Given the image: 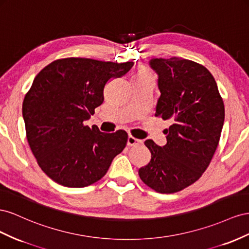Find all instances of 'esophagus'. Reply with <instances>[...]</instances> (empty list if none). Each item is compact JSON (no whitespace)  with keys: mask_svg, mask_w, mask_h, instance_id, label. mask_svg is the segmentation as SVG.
Segmentation results:
<instances>
[{"mask_svg":"<svg viewBox=\"0 0 249 249\" xmlns=\"http://www.w3.org/2000/svg\"><path fill=\"white\" fill-rule=\"evenodd\" d=\"M142 143H143V142L141 140H138L131 136H129L128 139H127V145L128 146H137V145H141Z\"/></svg>","mask_w":249,"mask_h":249,"instance_id":"34e87169","label":"esophagus"}]
</instances>
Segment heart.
<instances>
[{
  "label": "heart",
  "instance_id": "b5f03b06",
  "mask_svg": "<svg viewBox=\"0 0 249 249\" xmlns=\"http://www.w3.org/2000/svg\"><path fill=\"white\" fill-rule=\"evenodd\" d=\"M149 76H151L150 73H149L147 70H144V69L140 70L139 72L134 75V77H149Z\"/></svg>",
  "mask_w": 249,
  "mask_h": 249
}]
</instances>
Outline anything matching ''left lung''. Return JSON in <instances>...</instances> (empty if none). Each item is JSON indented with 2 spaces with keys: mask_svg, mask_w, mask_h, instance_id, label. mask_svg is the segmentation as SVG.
I'll return each mask as SVG.
<instances>
[{
  "mask_svg": "<svg viewBox=\"0 0 249 249\" xmlns=\"http://www.w3.org/2000/svg\"><path fill=\"white\" fill-rule=\"evenodd\" d=\"M160 97L155 116L171 120L167 144L145 141L149 164L139 170L148 187L175 193L194 183L214 155L224 123V104L214 77L204 67L178 57L152 58Z\"/></svg>",
  "mask_w": 249,
  "mask_h": 249,
  "instance_id": "left-lung-1",
  "label": "left lung"
}]
</instances>
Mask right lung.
<instances>
[{"mask_svg": "<svg viewBox=\"0 0 249 249\" xmlns=\"http://www.w3.org/2000/svg\"><path fill=\"white\" fill-rule=\"evenodd\" d=\"M133 62L65 58L34 78L23 102L27 140L39 167L61 186L83 188L101 179L123 151V130L105 133L83 122L103 103L105 84L125 75Z\"/></svg>", "mask_w": 249, "mask_h": 249, "instance_id": "right-lung-1", "label": "right lung"}]
</instances>
